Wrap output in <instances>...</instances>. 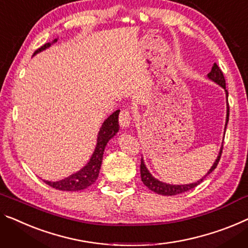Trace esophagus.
<instances>
[{
    "instance_id": "34e87169",
    "label": "esophagus",
    "mask_w": 248,
    "mask_h": 248,
    "mask_svg": "<svg viewBox=\"0 0 248 248\" xmlns=\"http://www.w3.org/2000/svg\"><path fill=\"white\" fill-rule=\"evenodd\" d=\"M131 121V112L129 109H123L119 113V123L123 128H127Z\"/></svg>"
}]
</instances>
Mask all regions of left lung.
<instances>
[{
  "label": "left lung",
  "instance_id": "1",
  "mask_svg": "<svg viewBox=\"0 0 248 248\" xmlns=\"http://www.w3.org/2000/svg\"><path fill=\"white\" fill-rule=\"evenodd\" d=\"M208 78L210 80H213L214 82L218 83L219 86H221L224 89H226V81H225V77L223 75V71H221L219 66L217 65L216 63H214L213 68H212V71L208 73ZM226 95L228 97L227 90H226ZM228 119H230V105H228V108H227L226 125H227V123H228ZM221 153H223V146H221L220 153L218 155V157H217L215 164H214L213 167L209 169V171L207 172L206 176H208L209 173L217 167V165H218V162L220 160ZM140 176H141V180H142V183H143V185H145V186L149 188L150 190L155 191V193H157L159 195H164V196L178 195V194L185 193V191L193 189V188H195L196 186H198V185L206 178V176H205V177H202V179H199L198 182L189 184V185H169V184L162 183V182H159L158 179L154 178V177L150 175V172L148 171V169L146 168L145 164H143L142 158H141V162H140Z\"/></svg>",
  "mask_w": 248,
  "mask_h": 248
}]
</instances>
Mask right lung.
Segmentation results:
<instances>
[{
  "label": "right lung",
  "instance_id": "right-lung-1",
  "mask_svg": "<svg viewBox=\"0 0 248 248\" xmlns=\"http://www.w3.org/2000/svg\"><path fill=\"white\" fill-rule=\"evenodd\" d=\"M55 41H57V40H54L53 42ZM50 46V43H46L41 47H39V49L34 52V54L44 49H46V47H49ZM118 114H119V110H117V111H114L112 114H110L108 119H106L105 123H103L100 131H99L98 142L97 147H95L94 149V153L90 158V161H89L80 171L73 173V175L63 180H59V182L54 183L46 182V184L49 185V186L52 188H55V189L63 191L82 190L86 189L87 187L91 186V185L97 180L99 176V170H100L102 162L103 151H105L107 142H108L109 140L117 134L118 130H119Z\"/></svg>",
  "mask_w": 248,
  "mask_h": 248
}]
</instances>
